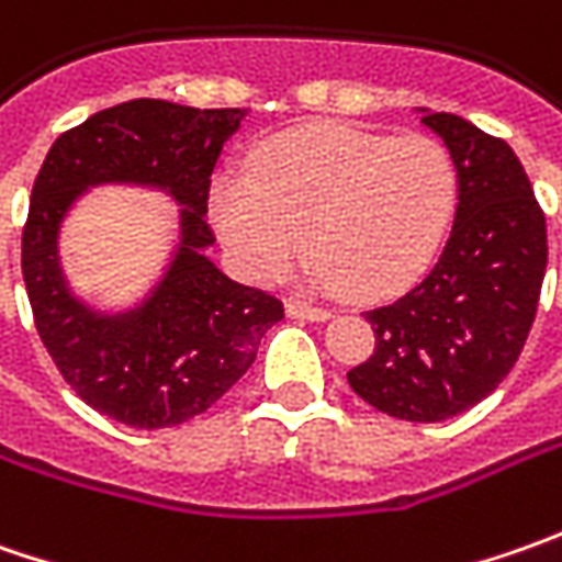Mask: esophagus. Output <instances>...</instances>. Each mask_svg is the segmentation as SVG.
Returning <instances> with one entry per match:
<instances>
[{
    "label": "esophagus",
    "mask_w": 562,
    "mask_h": 562,
    "mask_svg": "<svg viewBox=\"0 0 562 562\" xmlns=\"http://www.w3.org/2000/svg\"><path fill=\"white\" fill-rule=\"evenodd\" d=\"M288 315H291V318L325 322V318H331V310H325V306H313V303H303V300H291V303H288Z\"/></svg>",
    "instance_id": "esophagus-1"
}]
</instances>
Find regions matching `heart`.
Segmentation results:
<instances>
[{
  "label": "heart",
  "mask_w": 562,
  "mask_h": 562,
  "mask_svg": "<svg viewBox=\"0 0 562 562\" xmlns=\"http://www.w3.org/2000/svg\"><path fill=\"white\" fill-rule=\"evenodd\" d=\"M457 196L460 171L441 140L315 124L262 143L249 175H215L209 215L259 284L284 278L313 247L318 284L387 296L431 266Z\"/></svg>",
  "instance_id": "heart-1"
}]
</instances>
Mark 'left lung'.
Segmentation results:
<instances>
[{
    "label": "left lung",
    "instance_id": "1",
    "mask_svg": "<svg viewBox=\"0 0 562 562\" xmlns=\"http://www.w3.org/2000/svg\"><path fill=\"white\" fill-rule=\"evenodd\" d=\"M419 115L460 171L453 231L422 284L366 313L375 353L347 381L394 419L443 422L482 403L522 353L548 269V225L507 143L450 112Z\"/></svg>",
    "mask_w": 562,
    "mask_h": 562
}]
</instances>
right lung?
<instances>
[{
	"mask_svg": "<svg viewBox=\"0 0 562 562\" xmlns=\"http://www.w3.org/2000/svg\"><path fill=\"white\" fill-rule=\"evenodd\" d=\"M247 109H190L131 99L53 143L31 193L21 269L33 322L77 397L131 428H171L205 413L256 359L284 318L281 300L244 288L205 249L209 178ZM159 189L179 210V244L160 281L127 311L77 297L60 269V225L93 186Z\"/></svg>",
	"mask_w": 562,
	"mask_h": 562,
	"instance_id": "obj_1",
	"label": "right lung"
}]
</instances>
